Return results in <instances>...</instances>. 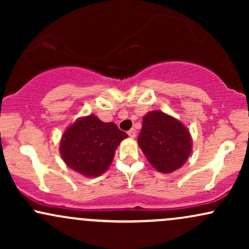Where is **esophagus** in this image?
<instances>
[{"label": "esophagus", "mask_w": 249, "mask_h": 249, "mask_svg": "<svg viewBox=\"0 0 249 249\" xmlns=\"http://www.w3.org/2000/svg\"><path fill=\"white\" fill-rule=\"evenodd\" d=\"M127 134H128V137H130V138H136V136H137L136 130H134V128H131L130 131H127Z\"/></svg>", "instance_id": "34e87169"}]
</instances>
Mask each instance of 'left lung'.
<instances>
[{
  "label": "left lung",
  "instance_id": "8db88e82",
  "mask_svg": "<svg viewBox=\"0 0 249 249\" xmlns=\"http://www.w3.org/2000/svg\"><path fill=\"white\" fill-rule=\"evenodd\" d=\"M138 145L157 171L171 173L186 162L192 151V138L178 119L154 110L142 118Z\"/></svg>",
  "mask_w": 249,
  "mask_h": 249
}]
</instances>
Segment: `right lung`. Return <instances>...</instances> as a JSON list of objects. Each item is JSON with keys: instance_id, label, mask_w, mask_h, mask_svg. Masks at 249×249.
I'll return each instance as SVG.
<instances>
[{"instance_id": "right-lung-1", "label": "right lung", "mask_w": 249, "mask_h": 249, "mask_svg": "<svg viewBox=\"0 0 249 249\" xmlns=\"http://www.w3.org/2000/svg\"><path fill=\"white\" fill-rule=\"evenodd\" d=\"M126 137L115 123H104L90 115L78 118L65 130L59 151L71 170L95 178L107 170L117 146Z\"/></svg>"}]
</instances>
